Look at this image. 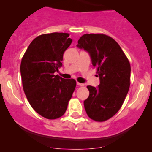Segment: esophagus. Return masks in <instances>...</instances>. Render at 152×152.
I'll return each instance as SVG.
<instances>
[{
  "instance_id": "1",
  "label": "esophagus",
  "mask_w": 152,
  "mask_h": 152,
  "mask_svg": "<svg viewBox=\"0 0 152 152\" xmlns=\"http://www.w3.org/2000/svg\"><path fill=\"white\" fill-rule=\"evenodd\" d=\"M76 84H77V85H78V86H80V87H83V86L85 85H84V84H82V83H79V82H77V83H76Z\"/></svg>"
}]
</instances>
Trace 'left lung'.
Listing matches in <instances>:
<instances>
[{"label": "left lung", "mask_w": 152, "mask_h": 152, "mask_svg": "<svg viewBox=\"0 0 152 152\" xmlns=\"http://www.w3.org/2000/svg\"><path fill=\"white\" fill-rule=\"evenodd\" d=\"M77 47L90 54L97 70L100 84L87 86L89 97L84 102L87 115L96 121H105L118 113L130 86L131 67L115 39L102 34H85Z\"/></svg>", "instance_id": "1"}]
</instances>
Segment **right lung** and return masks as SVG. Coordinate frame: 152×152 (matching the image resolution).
<instances>
[{"label":"right lung","instance_id":"add662e5","mask_svg":"<svg viewBox=\"0 0 152 152\" xmlns=\"http://www.w3.org/2000/svg\"><path fill=\"white\" fill-rule=\"evenodd\" d=\"M67 33L45 34L30 43L20 64L23 87L32 108L47 119L65 114L76 80L54 75L62 65L63 53L72 39Z\"/></svg>","mask_w":152,"mask_h":152}]
</instances>
